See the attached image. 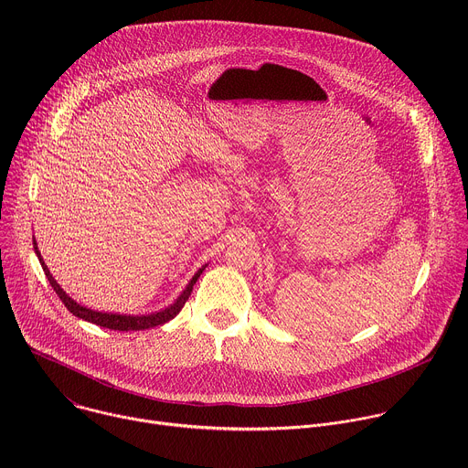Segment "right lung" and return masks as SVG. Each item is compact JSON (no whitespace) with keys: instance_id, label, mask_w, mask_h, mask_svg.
Masks as SVG:
<instances>
[{"instance_id":"obj_1","label":"right lung","mask_w":468,"mask_h":468,"mask_svg":"<svg viewBox=\"0 0 468 468\" xmlns=\"http://www.w3.org/2000/svg\"><path fill=\"white\" fill-rule=\"evenodd\" d=\"M33 246H35V253L38 255V261H40V264H42L44 274H46L49 285L53 287V291L57 292V296L62 300L64 307L69 309L72 314H76V316H80V318H83V320H87V322H92V324L101 325V327H107V329H116V331H141V329H150V327H155V325H161V324L172 320V318L183 309V305L186 303V300H188V296H190V292H192L194 283L197 282L199 274H202L204 269H206V266H204V269H199V271L194 274V278L190 280V283L186 285V289L183 291V294H181L170 307H166V309H163V311H159V313L143 314V316H127V314L98 313V311H92V309H87V307L76 303L69 294H66V292L58 287V283L51 278V274H49V271H48V266L44 264V261H42V257H40V251H38V248H37L35 239H33Z\"/></svg>"}]
</instances>
